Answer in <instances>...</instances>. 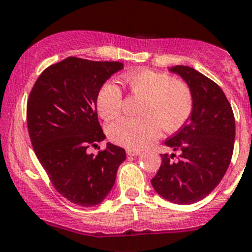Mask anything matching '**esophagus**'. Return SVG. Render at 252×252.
Segmentation results:
<instances>
[{"mask_svg": "<svg viewBox=\"0 0 252 252\" xmlns=\"http://www.w3.org/2000/svg\"><path fill=\"white\" fill-rule=\"evenodd\" d=\"M126 154L128 155H139L140 153H142V150L140 149H133V148H126Z\"/></svg>", "mask_w": 252, "mask_h": 252, "instance_id": "1", "label": "esophagus"}]
</instances>
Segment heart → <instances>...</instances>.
I'll list each match as a JSON object with an SVG mask.
<instances>
[{
	"instance_id": "obj_1",
	"label": "heart",
	"mask_w": 252,
	"mask_h": 252,
	"mask_svg": "<svg viewBox=\"0 0 252 252\" xmlns=\"http://www.w3.org/2000/svg\"><path fill=\"white\" fill-rule=\"evenodd\" d=\"M122 81L135 95L143 97L139 105V118L123 117L108 126L112 142L128 148L149 145L164 130L179 129L191 114L192 93L190 87L168 73L139 69L126 73ZM123 94L117 83L107 81L98 89L95 108L100 118L113 121L121 114Z\"/></svg>"
}]
</instances>
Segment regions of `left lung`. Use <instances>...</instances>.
I'll return each instance as SVG.
<instances>
[{
  "label": "left lung",
  "mask_w": 252,
  "mask_h": 252,
  "mask_svg": "<svg viewBox=\"0 0 252 252\" xmlns=\"http://www.w3.org/2000/svg\"><path fill=\"white\" fill-rule=\"evenodd\" d=\"M192 93V110L187 123L165 142L176 154H161V165L152 179L160 196L189 205L208 196L224 178L231 161L235 118L222 89L188 65H175Z\"/></svg>",
  "instance_id": "1"
}]
</instances>
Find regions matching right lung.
Listing matches in <instances>:
<instances>
[{"label":"right lung","instance_id":"add662e5","mask_svg":"<svg viewBox=\"0 0 252 252\" xmlns=\"http://www.w3.org/2000/svg\"><path fill=\"white\" fill-rule=\"evenodd\" d=\"M121 62L68 57L37 78L27 100V126L39 163L55 189L70 203L94 206L112 190L126 150L107 143L98 155L89 147L105 138L95 97Z\"/></svg>","mask_w":252,"mask_h":252}]
</instances>
